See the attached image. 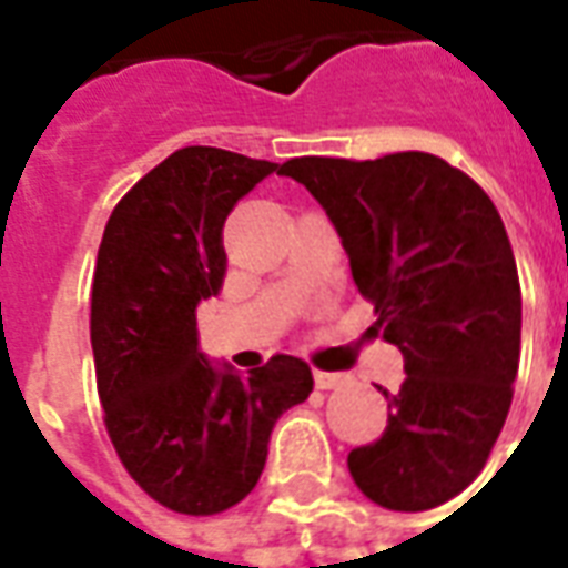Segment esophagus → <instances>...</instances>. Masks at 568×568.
Wrapping results in <instances>:
<instances>
[{
    "instance_id": "34e87169",
    "label": "esophagus",
    "mask_w": 568,
    "mask_h": 568,
    "mask_svg": "<svg viewBox=\"0 0 568 568\" xmlns=\"http://www.w3.org/2000/svg\"><path fill=\"white\" fill-rule=\"evenodd\" d=\"M313 381H316V386L320 389H337V386H344L346 377L344 374H334V371H313Z\"/></svg>"
}]
</instances>
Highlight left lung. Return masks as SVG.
Instances as JSON below:
<instances>
[{"label": "left lung", "instance_id": "obj_1", "mask_svg": "<svg viewBox=\"0 0 568 568\" xmlns=\"http://www.w3.org/2000/svg\"><path fill=\"white\" fill-rule=\"evenodd\" d=\"M341 234L358 295L405 356L381 440L346 456L389 511H428L487 465L520 365V280L499 210L471 175L426 151L280 166Z\"/></svg>", "mask_w": 568, "mask_h": 568}]
</instances>
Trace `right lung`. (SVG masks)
<instances>
[{
    "label": "right lung",
    "mask_w": 568,
    "mask_h": 568,
    "mask_svg": "<svg viewBox=\"0 0 568 568\" xmlns=\"http://www.w3.org/2000/svg\"><path fill=\"white\" fill-rule=\"evenodd\" d=\"M280 163L187 145L130 187L109 215L91 288L103 423L128 475L163 508L210 517L258 484L267 440L307 402L304 358L273 356L248 377L197 349V304L222 288V227Z\"/></svg>",
    "instance_id": "right-lung-1"
}]
</instances>
